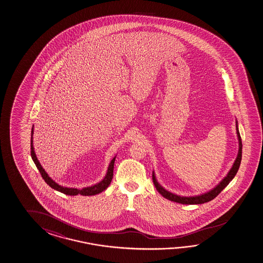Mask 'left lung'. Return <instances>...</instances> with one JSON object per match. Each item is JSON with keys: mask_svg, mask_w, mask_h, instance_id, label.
I'll return each instance as SVG.
<instances>
[{"mask_svg": "<svg viewBox=\"0 0 263 263\" xmlns=\"http://www.w3.org/2000/svg\"><path fill=\"white\" fill-rule=\"evenodd\" d=\"M236 130H237L238 139H239V152H238L237 158L235 160L233 167L230 170L227 177H225L222 179V181L218 184L216 188L211 190L210 192H208L206 194H201V195H198V196H193V197H183L182 196L181 197V196L176 195V194H172V193H169L166 190H164L157 182V180L155 179L154 173L153 172V180H154V186H155L156 190L158 191L159 194H162V196H164V198L168 199V200L172 201V202L182 203V204H200V203H206V202H209V201L213 200L214 198H216L218 194L222 192L223 189L225 188L230 183V181L234 178V176L237 173L240 164H241V160H242V147H243V145H242L241 136H240L239 130H238L237 122H236Z\"/></svg>", "mask_w": 263, "mask_h": 263, "instance_id": "8db88e82", "label": "left lung"}]
</instances>
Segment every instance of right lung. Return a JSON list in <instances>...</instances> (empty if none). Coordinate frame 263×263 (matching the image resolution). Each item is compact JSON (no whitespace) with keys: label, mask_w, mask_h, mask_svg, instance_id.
I'll return each instance as SVG.
<instances>
[{"label":"right lung","mask_w":263,"mask_h":263,"mask_svg":"<svg viewBox=\"0 0 263 263\" xmlns=\"http://www.w3.org/2000/svg\"><path fill=\"white\" fill-rule=\"evenodd\" d=\"M32 135H33V128L31 129V138H30V155L31 158L34 162L35 165L37 166V168L39 170L42 178L45 179V182L49 185L51 188L54 189L55 191H59L62 194H67V195H77V194H81L84 196H89V195H95V194H100L101 192H103L104 190L109 187V184L111 182V179L114 177V161H115V157H114L111 162L109 163V168H108V172L106 174L104 179H102L99 183L96 184L94 186L91 187H87V188L82 189V190H78V189L74 188H66V187H62L58 183H55L53 179L49 178V176L46 174L45 169L42 167L38 159L35 155L34 149H33V140H32Z\"/></svg>","instance_id":"add662e5"}]
</instances>
